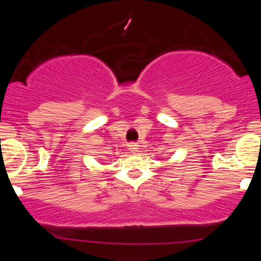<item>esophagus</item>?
<instances>
[{
  "label": "esophagus",
  "mask_w": 261,
  "mask_h": 261,
  "mask_svg": "<svg viewBox=\"0 0 261 261\" xmlns=\"http://www.w3.org/2000/svg\"><path fill=\"white\" fill-rule=\"evenodd\" d=\"M128 151L136 152L137 151V145H135V143H130V145H128Z\"/></svg>",
  "instance_id": "1"
}]
</instances>
